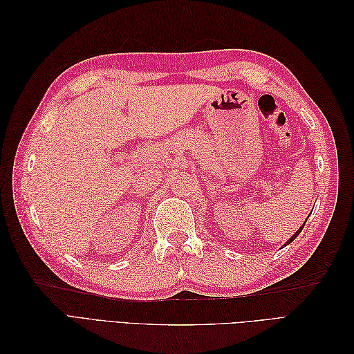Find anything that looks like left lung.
Returning <instances> with one entry per match:
<instances>
[{
	"label": "left lung",
	"instance_id": "obj_1",
	"mask_svg": "<svg viewBox=\"0 0 354 354\" xmlns=\"http://www.w3.org/2000/svg\"><path fill=\"white\" fill-rule=\"evenodd\" d=\"M306 221H307V220H306ZM306 221H304V224H306ZM304 224H303V226H301V227H299V229H298V230H297V232H295V233L292 234V236H291V238H289V239L286 241V243H285L283 246H286V245H289V243H291V242H292V241H294V239H295V238L298 236V234H299V233H301V230H303V227H304Z\"/></svg>",
	"mask_w": 354,
	"mask_h": 354
}]
</instances>
